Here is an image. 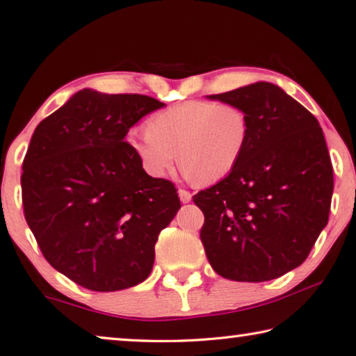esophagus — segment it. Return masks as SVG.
Segmentation results:
<instances>
[{
    "mask_svg": "<svg viewBox=\"0 0 356 356\" xmlns=\"http://www.w3.org/2000/svg\"><path fill=\"white\" fill-rule=\"evenodd\" d=\"M179 197H180V201H182L184 204H186V202L191 201V193L180 188V190H179Z\"/></svg>",
    "mask_w": 356,
    "mask_h": 356,
    "instance_id": "obj_1",
    "label": "esophagus"
}]
</instances>
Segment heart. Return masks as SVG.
Returning <instances> with one entry per match:
<instances>
[{
  "mask_svg": "<svg viewBox=\"0 0 356 356\" xmlns=\"http://www.w3.org/2000/svg\"><path fill=\"white\" fill-rule=\"evenodd\" d=\"M248 136L250 122L242 108L188 100L156 113L147 131L131 134L129 144L150 177H166L177 152L186 179L215 184L236 170Z\"/></svg>",
  "mask_w": 356,
  "mask_h": 356,
  "instance_id": "obj_1",
  "label": "heart"
}]
</instances>
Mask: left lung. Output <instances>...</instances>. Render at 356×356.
I'll list each match as a JSON object with an SVG mask.
<instances>
[{"label":"left lung","instance_id":"1","mask_svg":"<svg viewBox=\"0 0 356 356\" xmlns=\"http://www.w3.org/2000/svg\"><path fill=\"white\" fill-rule=\"evenodd\" d=\"M210 100L245 111L248 144L229 176L193 196L201 240L226 280L280 278L306 261L327 226L333 168L318 120L280 86L257 81Z\"/></svg>","mask_w":356,"mask_h":356}]
</instances>
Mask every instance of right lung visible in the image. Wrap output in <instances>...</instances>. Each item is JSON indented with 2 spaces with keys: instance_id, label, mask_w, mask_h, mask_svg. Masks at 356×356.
I'll list each match as a JSON object with an SVG mask.
<instances>
[{
  "instance_id": "obj_1",
  "label": "right lung",
  "mask_w": 356,
  "mask_h": 356,
  "mask_svg": "<svg viewBox=\"0 0 356 356\" xmlns=\"http://www.w3.org/2000/svg\"><path fill=\"white\" fill-rule=\"evenodd\" d=\"M163 106L81 89L34 130L22 174L26 222L48 264L89 291L146 280L159 234L180 209L172 182L150 177L124 141Z\"/></svg>"
}]
</instances>
